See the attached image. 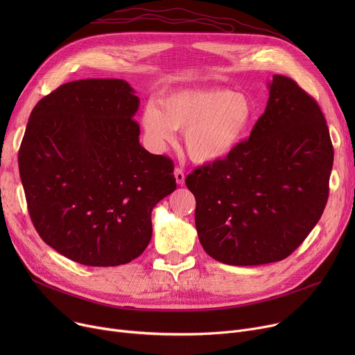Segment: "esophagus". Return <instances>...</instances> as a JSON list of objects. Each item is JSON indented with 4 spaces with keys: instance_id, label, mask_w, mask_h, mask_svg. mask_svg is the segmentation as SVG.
<instances>
[{
    "instance_id": "esophagus-1",
    "label": "esophagus",
    "mask_w": 355,
    "mask_h": 355,
    "mask_svg": "<svg viewBox=\"0 0 355 355\" xmlns=\"http://www.w3.org/2000/svg\"><path fill=\"white\" fill-rule=\"evenodd\" d=\"M174 177H175V181H177L178 185L184 184L185 175H184V171L181 170V168H175V170H174Z\"/></svg>"
}]
</instances>
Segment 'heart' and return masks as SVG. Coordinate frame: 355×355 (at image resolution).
Returning <instances> with one entry per match:
<instances>
[{"label": "heart", "mask_w": 355, "mask_h": 355, "mask_svg": "<svg viewBox=\"0 0 355 355\" xmlns=\"http://www.w3.org/2000/svg\"><path fill=\"white\" fill-rule=\"evenodd\" d=\"M256 107L245 93L230 89H182L145 105L141 128L155 153L175 141L184 129V145L197 164L227 158L243 142L254 122Z\"/></svg>", "instance_id": "obj_1"}]
</instances>
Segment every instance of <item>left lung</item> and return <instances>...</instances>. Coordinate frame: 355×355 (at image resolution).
<instances>
[{
	"instance_id": "left-lung-1",
	"label": "left lung",
	"mask_w": 355,
	"mask_h": 355,
	"mask_svg": "<svg viewBox=\"0 0 355 355\" xmlns=\"http://www.w3.org/2000/svg\"><path fill=\"white\" fill-rule=\"evenodd\" d=\"M268 86L249 139L185 178L202 249L232 266L288 257L328 201L334 148L322 110L291 78L275 74Z\"/></svg>"
}]
</instances>
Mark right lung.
Masks as SVG:
<instances>
[{
	"label": "right lung",
	"mask_w": 355,
	"mask_h": 355,
	"mask_svg": "<svg viewBox=\"0 0 355 355\" xmlns=\"http://www.w3.org/2000/svg\"><path fill=\"white\" fill-rule=\"evenodd\" d=\"M134 93L121 79L59 86L34 106L18 151L37 233L80 265L137 259L153 236V209L177 189L173 161L139 144Z\"/></svg>",
	"instance_id": "add662e5"
}]
</instances>
